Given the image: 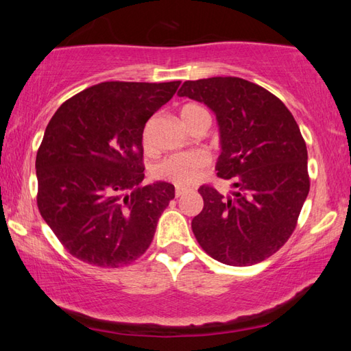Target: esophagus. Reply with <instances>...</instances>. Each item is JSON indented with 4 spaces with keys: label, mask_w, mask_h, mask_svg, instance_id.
I'll return each instance as SVG.
<instances>
[{
    "label": "esophagus",
    "mask_w": 351,
    "mask_h": 351,
    "mask_svg": "<svg viewBox=\"0 0 351 351\" xmlns=\"http://www.w3.org/2000/svg\"><path fill=\"white\" fill-rule=\"evenodd\" d=\"M187 191V189H182V187H176V190H175V196L176 197H180V196H182L184 193Z\"/></svg>",
    "instance_id": "1"
}]
</instances>
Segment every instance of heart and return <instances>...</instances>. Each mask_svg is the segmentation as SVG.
Segmentation results:
<instances>
[{"mask_svg": "<svg viewBox=\"0 0 351 351\" xmlns=\"http://www.w3.org/2000/svg\"><path fill=\"white\" fill-rule=\"evenodd\" d=\"M202 113H206V110L195 102L185 104L180 110L181 121L187 128ZM143 146L146 151L151 149L147 131H145L143 134ZM208 166H210V156L205 152L187 151L178 152L167 156V158H164L161 162L156 164L154 173L158 180L169 181L175 185H191L200 180V176L204 175V171L206 170Z\"/></svg>", "mask_w": 351, "mask_h": 351, "instance_id": "heart-1", "label": "heart"}]
</instances>
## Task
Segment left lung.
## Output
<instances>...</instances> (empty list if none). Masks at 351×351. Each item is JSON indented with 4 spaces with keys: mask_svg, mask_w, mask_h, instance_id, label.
<instances>
[{
    "mask_svg": "<svg viewBox=\"0 0 351 351\" xmlns=\"http://www.w3.org/2000/svg\"><path fill=\"white\" fill-rule=\"evenodd\" d=\"M180 96L214 111L221 154L217 176L235 189H199L204 210L191 221L197 243L219 263L258 264L288 241L309 193L306 143L279 98L237 77L185 81Z\"/></svg>",
    "mask_w": 351,
    "mask_h": 351,
    "instance_id": "1",
    "label": "left lung"
}]
</instances>
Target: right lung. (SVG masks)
<instances>
[{
  "label": "right lung",
  "instance_id": "add662e5",
  "mask_svg": "<svg viewBox=\"0 0 351 351\" xmlns=\"http://www.w3.org/2000/svg\"><path fill=\"white\" fill-rule=\"evenodd\" d=\"M181 81H106L63 102L36 156L37 206L72 256L131 264L147 250L175 187L145 180L143 130Z\"/></svg>",
  "mask_w": 351,
  "mask_h": 351
}]
</instances>
